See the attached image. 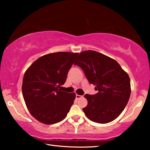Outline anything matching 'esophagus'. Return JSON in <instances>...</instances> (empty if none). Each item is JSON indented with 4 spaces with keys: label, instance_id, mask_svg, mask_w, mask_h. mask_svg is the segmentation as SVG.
<instances>
[{
    "label": "esophagus",
    "instance_id": "esophagus-1",
    "mask_svg": "<svg viewBox=\"0 0 150 150\" xmlns=\"http://www.w3.org/2000/svg\"><path fill=\"white\" fill-rule=\"evenodd\" d=\"M76 98L77 99H79V98H81V97H83V96H81V95H76Z\"/></svg>",
    "mask_w": 150,
    "mask_h": 150
}]
</instances>
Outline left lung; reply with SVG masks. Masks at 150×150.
<instances>
[{
	"label": "left lung",
	"mask_w": 150,
	"mask_h": 150,
	"mask_svg": "<svg viewBox=\"0 0 150 150\" xmlns=\"http://www.w3.org/2000/svg\"><path fill=\"white\" fill-rule=\"evenodd\" d=\"M74 65L80 67L91 84L98 91L86 94L87 106L83 108L95 122L106 124L120 115L130 98V79L115 59L93 50L79 55Z\"/></svg>",
	"instance_id": "obj_1"
}]
</instances>
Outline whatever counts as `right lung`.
Here are the masks:
<instances>
[{"instance_id":"1","label":"right lung","mask_w":150,"mask_h":150,"mask_svg":"<svg viewBox=\"0 0 150 150\" xmlns=\"http://www.w3.org/2000/svg\"><path fill=\"white\" fill-rule=\"evenodd\" d=\"M78 54L57 52L45 55L25 73L22 95L30 114L40 122H59L69 112L75 94L64 92L61 88Z\"/></svg>"}]
</instances>
